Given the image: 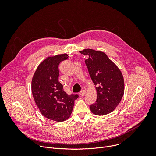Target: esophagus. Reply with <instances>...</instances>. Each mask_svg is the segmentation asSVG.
<instances>
[{
  "mask_svg": "<svg viewBox=\"0 0 156 156\" xmlns=\"http://www.w3.org/2000/svg\"><path fill=\"white\" fill-rule=\"evenodd\" d=\"M85 94H86V91H84V90H82V91H81L80 92L79 95H80V96L83 97V96H84L85 95Z\"/></svg>",
  "mask_w": 156,
  "mask_h": 156,
  "instance_id": "esophagus-1",
  "label": "esophagus"
}]
</instances>
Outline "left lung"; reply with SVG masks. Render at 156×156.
Segmentation results:
<instances>
[{
  "instance_id": "left-lung-1",
  "label": "left lung",
  "mask_w": 156,
  "mask_h": 156,
  "mask_svg": "<svg viewBox=\"0 0 156 156\" xmlns=\"http://www.w3.org/2000/svg\"><path fill=\"white\" fill-rule=\"evenodd\" d=\"M80 52L88 57L85 63L97 92L96 101L90 106V110L96 115L108 114L115 109L123 96V75L104 52L91 49Z\"/></svg>"
}]
</instances>
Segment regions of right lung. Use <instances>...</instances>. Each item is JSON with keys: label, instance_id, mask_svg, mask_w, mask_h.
I'll list each match as a JSON object with an SVG mask.
<instances>
[{"label": "right lung", "instance_id": "obj_1", "mask_svg": "<svg viewBox=\"0 0 156 156\" xmlns=\"http://www.w3.org/2000/svg\"><path fill=\"white\" fill-rule=\"evenodd\" d=\"M66 54L51 56L38 65L33 76L31 91L41 114L50 120L61 122L72 113L77 94L69 96L58 81V65L67 59Z\"/></svg>", "mask_w": 156, "mask_h": 156}]
</instances>
